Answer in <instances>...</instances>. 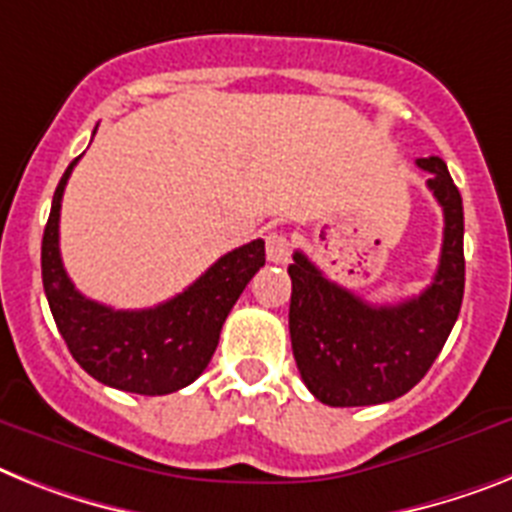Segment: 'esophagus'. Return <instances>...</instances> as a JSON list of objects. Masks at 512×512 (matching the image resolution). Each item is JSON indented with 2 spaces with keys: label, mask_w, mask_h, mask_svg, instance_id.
Here are the masks:
<instances>
[{
  "label": "esophagus",
  "mask_w": 512,
  "mask_h": 512,
  "mask_svg": "<svg viewBox=\"0 0 512 512\" xmlns=\"http://www.w3.org/2000/svg\"><path fill=\"white\" fill-rule=\"evenodd\" d=\"M265 255H268L270 263H276V265L289 263V257H291L289 236L276 229L268 231V234H265Z\"/></svg>",
  "instance_id": "esophagus-1"
}]
</instances>
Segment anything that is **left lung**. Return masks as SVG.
I'll return each mask as SVG.
<instances>
[{"instance_id":"obj_1","label":"left lung","mask_w":512,"mask_h":512,"mask_svg":"<svg viewBox=\"0 0 512 512\" xmlns=\"http://www.w3.org/2000/svg\"><path fill=\"white\" fill-rule=\"evenodd\" d=\"M442 205L445 231L435 281L406 302L375 307L343 289L294 252L289 265V333L296 367L317 401L375 406L409 393L427 375L463 302V200L445 161L419 158Z\"/></svg>"}]
</instances>
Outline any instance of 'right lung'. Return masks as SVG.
I'll use <instances>...</instances> for the list:
<instances>
[{"mask_svg": "<svg viewBox=\"0 0 512 512\" xmlns=\"http://www.w3.org/2000/svg\"><path fill=\"white\" fill-rule=\"evenodd\" d=\"M96 135V132H93ZM51 200L41 242V276L51 315L75 362L109 388L166 395L203 375L231 307L265 265V242L244 244L210 265L192 286L150 309H111L83 296L59 255V210L72 169Z\"/></svg>", "mask_w": 512, "mask_h": 512, "instance_id": "add662e5", "label": "right lung"}]
</instances>
